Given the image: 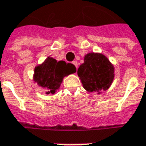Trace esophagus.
<instances>
[{"instance_id": "esophagus-1", "label": "esophagus", "mask_w": 146, "mask_h": 146, "mask_svg": "<svg viewBox=\"0 0 146 146\" xmlns=\"http://www.w3.org/2000/svg\"><path fill=\"white\" fill-rule=\"evenodd\" d=\"M73 64H74V65H75V66H76V69H77V68H78V62H77L76 61H74V62H73Z\"/></svg>"}]
</instances>
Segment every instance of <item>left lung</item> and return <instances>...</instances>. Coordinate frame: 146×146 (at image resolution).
<instances>
[{
    "instance_id": "left-lung-1",
    "label": "left lung",
    "mask_w": 146,
    "mask_h": 146,
    "mask_svg": "<svg viewBox=\"0 0 146 146\" xmlns=\"http://www.w3.org/2000/svg\"><path fill=\"white\" fill-rule=\"evenodd\" d=\"M115 68L108 58L102 53H90L84 57V63L80 66L77 74L83 87L88 92L107 90L115 77Z\"/></svg>"
}]
</instances>
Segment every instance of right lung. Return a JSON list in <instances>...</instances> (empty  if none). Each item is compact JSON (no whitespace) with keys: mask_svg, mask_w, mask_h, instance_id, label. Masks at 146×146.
<instances>
[{"mask_svg":"<svg viewBox=\"0 0 146 146\" xmlns=\"http://www.w3.org/2000/svg\"><path fill=\"white\" fill-rule=\"evenodd\" d=\"M76 71V66L73 64L64 61L57 62L56 59L48 57L42 64L36 66L33 80L47 90L46 94H53L59 88L65 76Z\"/></svg>","mask_w":146,"mask_h":146,"instance_id":"1","label":"right lung"}]
</instances>
